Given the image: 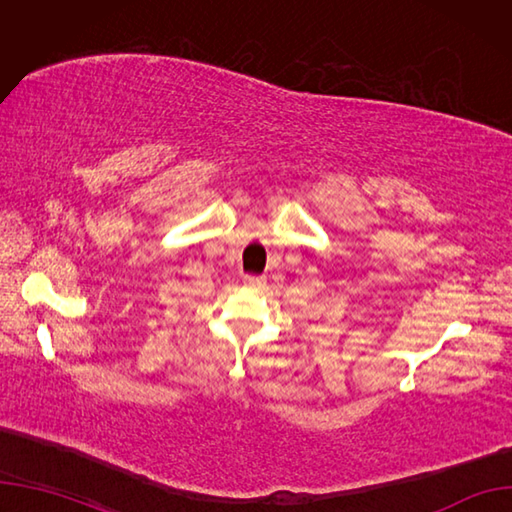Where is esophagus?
<instances>
[{"label": "esophagus", "mask_w": 512, "mask_h": 512, "mask_svg": "<svg viewBox=\"0 0 512 512\" xmlns=\"http://www.w3.org/2000/svg\"><path fill=\"white\" fill-rule=\"evenodd\" d=\"M243 286L248 288V290H258V288L262 286V279H260V277H254V275H245Z\"/></svg>", "instance_id": "34e87169"}]
</instances>
